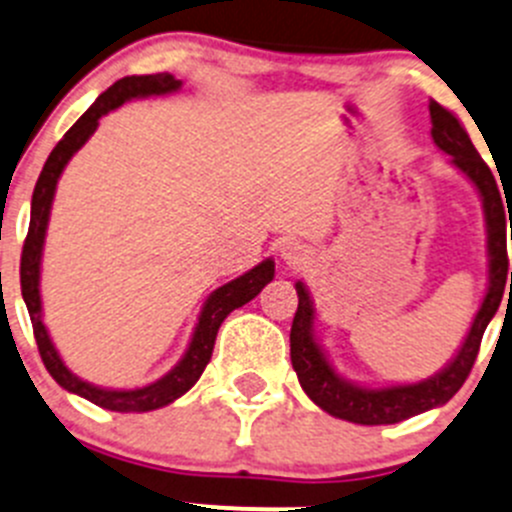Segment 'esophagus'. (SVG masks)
<instances>
[{
    "label": "esophagus",
    "instance_id": "34e87169",
    "mask_svg": "<svg viewBox=\"0 0 512 512\" xmlns=\"http://www.w3.org/2000/svg\"><path fill=\"white\" fill-rule=\"evenodd\" d=\"M306 253H309V251H306V246L301 241H296V238H289V241L281 243V248H279V256L289 266L301 264V261L306 259Z\"/></svg>",
    "mask_w": 512,
    "mask_h": 512
}]
</instances>
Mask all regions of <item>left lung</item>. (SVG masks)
<instances>
[{"mask_svg":"<svg viewBox=\"0 0 512 512\" xmlns=\"http://www.w3.org/2000/svg\"><path fill=\"white\" fill-rule=\"evenodd\" d=\"M430 118L435 145L450 155L452 165L470 178V183L478 188L480 198H483L490 256L488 294H485L483 304L475 314L465 342H462L455 359L445 369H440L435 377L422 379V382L415 384H394V387L372 389L347 382V379L334 372L332 364L326 362L324 352H321L314 339V301H311L306 286L296 281L299 309H296L294 324H291V364H294L296 377H299L304 392L314 399L321 410L339 417V420L357 422V425H394V422H402L407 417H415L420 412L450 402L457 389L465 384L472 364L478 359L483 334L495 311H498L508 284L512 291V271L508 281V246H505V191L500 193L498 180L490 173L488 163L480 158L470 135L465 133L460 120L450 110H445L440 102L432 100ZM505 203H508V198H505Z\"/></svg>","mask_w":512,"mask_h":512,"instance_id":"1","label":"left lung"}]
</instances>
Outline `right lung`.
Listing matches in <instances>:
<instances>
[{"label": "right lung", "mask_w": 512, "mask_h": 512, "mask_svg": "<svg viewBox=\"0 0 512 512\" xmlns=\"http://www.w3.org/2000/svg\"><path fill=\"white\" fill-rule=\"evenodd\" d=\"M183 85L180 80H175L170 72H158V75H130L123 80L115 82L113 87H107L92 107L72 125L65 133V138L55 145V150L47 158L45 168H42L40 178H37V186L32 193V216H29V231L24 238L22 248V264H19V281H22V296L24 304H27L29 319H32L34 339H37V349H40V357L45 362L47 372L52 374L60 387H65L67 392L80 394V397L90 399L92 405L105 407V410L113 412H150L158 410V407L170 405L173 399H178L180 394H186L193 384L198 382V377L203 374L206 364L211 362L213 344H216L218 326L223 324L228 314L238 306L248 304L253 296L259 294L271 279H274V261L266 259L259 266H253L251 271H246L238 279L228 281L221 289L213 291L211 296L203 304L201 316H198L196 332H193L191 344H188V352L183 354L178 364L170 369L165 377H160L158 382L148 384V387L140 389H102L95 384L85 382V379L75 377L70 369L65 367V362L57 354L55 344H52L50 334H47V326L42 324V299H40V261H42V246H45V233L47 223H50V208L52 198H55L57 180H60L62 170L70 163L72 155L87 143L92 133H95L97 123H100L102 115H107L110 110L120 107L123 102L135 100V97H150V95H168L175 92Z\"/></svg>", "instance_id": "obj_1"}]
</instances>
